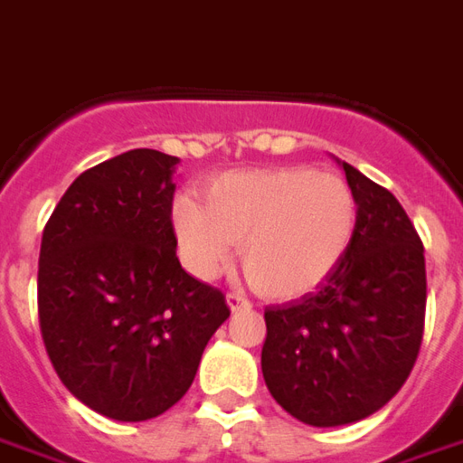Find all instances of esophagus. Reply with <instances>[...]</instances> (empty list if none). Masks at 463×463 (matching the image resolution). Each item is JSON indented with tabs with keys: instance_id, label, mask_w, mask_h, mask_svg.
I'll list each match as a JSON object with an SVG mask.
<instances>
[{
	"instance_id": "esophagus-1",
	"label": "esophagus",
	"mask_w": 463,
	"mask_h": 463,
	"mask_svg": "<svg viewBox=\"0 0 463 463\" xmlns=\"http://www.w3.org/2000/svg\"><path fill=\"white\" fill-rule=\"evenodd\" d=\"M228 306H231V310H250L253 308V303L245 298V293H241V290H232V293H228Z\"/></svg>"
}]
</instances>
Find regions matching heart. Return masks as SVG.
<instances>
[{
  "instance_id": "heart-1",
  "label": "heart",
  "mask_w": 463,
  "mask_h": 463,
  "mask_svg": "<svg viewBox=\"0 0 463 463\" xmlns=\"http://www.w3.org/2000/svg\"><path fill=\"white\" fill-rule=\"evenodd\" d=\"M355 222L344 177L308 167L235 170L210 183L205 203L190 195L173 203L183 263L198 278L218 276L238 242L242 273L268 298L321 286L348 253Z\"/></svg>"
}]
</instances>
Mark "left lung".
Masks as SVG:
<instances>
[{"instance_id":"8db88e82","label":"left lung","mask_w":463,"mask_h":463,"mask_svg":"<svg viewBox=\"0 0 463 463\" xmlns=\"http://www.w3.org/2000/svg\"><path fill=\"white\" fill-rule=\"evenodd\" d=\"M358 205L348 253L313 293L265 310L260 368L270 396L308 426H344L386 406L411 373L426 313L419 232L386 187L341 163Z\"/></svg>"}]
</instances>
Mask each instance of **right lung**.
<instances>
[{
    "label": "right lung",
    "instance_id": "add662e5",
    "mask_svg": "<svg viewBox=\"0 0 463 463\" xmlns=\"http://www.w3.org/2000/svg\"><path fill=\"white\" fill-rule=\"evenodd\" d=\"M177 157L130 150L67 187L42 235L40 326L72 396L115 421H147L185 396L231 308L177 260Z\"/></svg>",
    "mask_w": 463,
    "mask_h": 463
}]
</instances>
